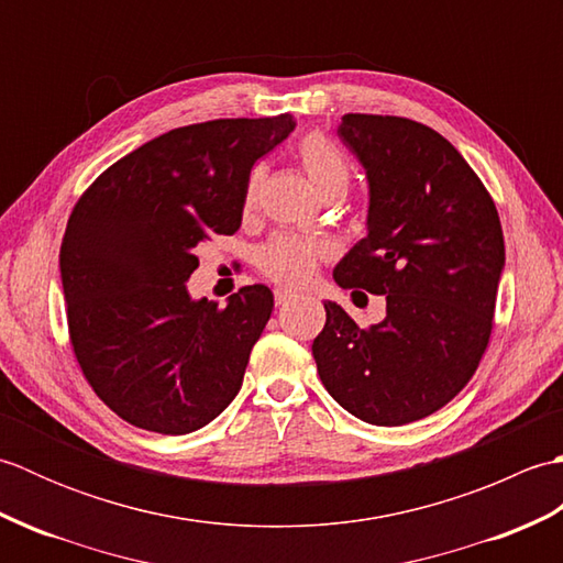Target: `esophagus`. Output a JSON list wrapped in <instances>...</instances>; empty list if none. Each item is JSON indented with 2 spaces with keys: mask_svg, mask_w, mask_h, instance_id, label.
Listing matches in <instances>:
<instances>
[{
  "mask_svg": "<svg viewBox=\"0 0 563 563\" xmlns=\"http://www.w3.org/2000/svg\"><path fill=\"white\" fill-rule=\"evenodd\" d=\"M297 297H300V292H297V290H290V288H278V290H275V305H278V307H285L288 302L297 300Z\"/></svg>",
  "mask_w": 563,
  "mask_h": 563,
  "instance_id": "obj_1",
  "label": "esophagus"
}]
</instances>
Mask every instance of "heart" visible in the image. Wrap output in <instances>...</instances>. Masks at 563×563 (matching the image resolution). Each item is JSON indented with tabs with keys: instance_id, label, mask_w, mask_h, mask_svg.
Returning a JSON list of instances; mask_svg holds the SVG:
<instances>
[{
	"instance_id": "obj_1",
	"label": "heart",
	"mask_w": 563,
	"mask_h": 563,
	"mask_svg": "<svg viewBox=\"0 0 563 563\" xmlns=\"http://www.w3.org/2000/svg\"><path fill=\"white\" fill-rule=\"evenodd\" d=\"M297 159H300L309 181L314 184L321 196L329 190L343 188L349 190L351 184V166L345 162L343 152L321 133H307L300 145H297ZM261 188V166L251 169L244 186V212H251L258 202ZM329 258V244L314 236H295L278 234L273 236L266 246H261L256 263L258 271L266 278L300 288L314 278L321 263Z\"/></svg>"
}]
</instances>
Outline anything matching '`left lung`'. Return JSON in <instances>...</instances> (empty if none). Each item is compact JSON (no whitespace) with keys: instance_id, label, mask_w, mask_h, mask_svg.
<instances>
[{"instance_id":"8db88e82","label":"left lung","mask_w":563,"mask_h":563,"mask_svg":"<svg viewBox=\"0 0 563 563\" xmlns=\"http://www.w3.org/2000/svg\"><path fill=\"white\" fill-rule=\"evenodd\" d=\"M339 137L367 172V236L333 271L345 290L387 297V317L357 327L336 302L312 343L319 377L345 411L404 426L457 397L492 339L506 263L496 202L433 128L345 113Z\"/></svg>"}]
</instances>
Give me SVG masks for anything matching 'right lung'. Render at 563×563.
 <instances>
[{"mask_svg": "<svg viewBox=\"0 0 563 563\" xmlns=\"http://www.w3.org/2000/svg\"><path fill=\"white\" fill-rule=\"evenodd\" d=\"M290 113L176 128L125 154L69 214L59 249L67 329L84 377L123 421L184 435L242 387L273 312L266 285L227 307L190 300L198 246L242 224L251 166L292 133Z\"/></svg>", "mask_w": 563, "mask_h": 563, "instance_id": "add662e5", "label": "right lung"}]
</instances>
